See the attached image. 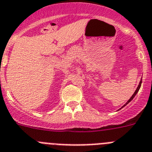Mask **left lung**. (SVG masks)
I'll return each mask as SVG.
<instances>
[{"mask_svg":"<svg viewBox=\"0 0 152 152\" xmlns=\"http://www.w3.org/2000/svg\"><path fill=\"white\" fill-rule=\"evenodd\" d=\"M141 84H142V80H140V84H139V86H138L137 89H136V91H135V93H133V95L132 96V97H131V98H130V99H129V100H128L127 102H126V105H127V104L129 103V102H130V101H132V100H133V99L134 98V97H135V96L136 95V93H138V91H139V90H140V87H141ZM124 105L123 107H124L125 105ZM123 107H122V108H123Z\"/></svg>","mask_w":152,"mask_h":152,"instance_id":"left-lung-1","label":"left lung"}]
</instances>
